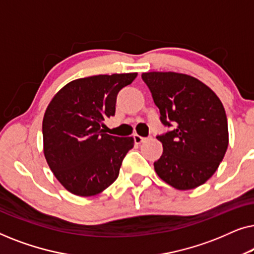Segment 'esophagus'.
<instances>
[{"mask_svg":"<svg viewBox=\"0 0 254 254\" xmlns=\"http://www.w3.org/2000/svg\"><path fill=\"white\" fill-rule=\"evenodd\" d=\"M147 140V138L145 137H142V136H140V135H134V142L136 144H141V143H143V142Z\"/></svg>","mask_w":254,"mask_h":254,"instance_id":"obj_1","label":"esophagus"}]
</instances>
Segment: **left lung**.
<instances>
[{"label":"left lung","mask_w":254,"mask_h":254,"mask_svg":"<svg viewBox=\"0 0 254 254\" xmlns=\"http://www.w3.org/2000/svg\"><path fill=\"white\" fill-rule=\"evenodd\" d=\"M142 79L170 130L157 135L163 154L154 163L161 179L177 190H192L214 175L229 144L221 100L199 79L178 72H143Z\"/></svg>","instance_id":"8db88e82"}]
</instances>
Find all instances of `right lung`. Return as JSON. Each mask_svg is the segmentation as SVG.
<instances>
[{
    "label": "right lung",
    "mask_w": 254,
    "mask_h": 254,
    "mask_svg": "<svg viewBox=\"0 0 254 254\" xmlns=\"http://www.w3.org/2000/svg\"><path fill=\"white\" fill-rule=\"evenodd\" d=\"M136 72L97 75L64 85L47 106L43 120L44 154L62 186L79 196L96 195L119 176L133 137L106 134L117 96Z\"/></svg>",
    "instance_id": "obj_1"
}]
</instances>
